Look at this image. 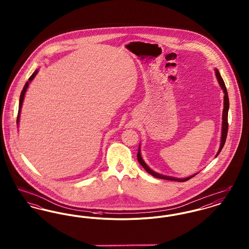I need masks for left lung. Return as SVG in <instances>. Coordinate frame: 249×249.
I'll return each mask as SVG.
<instances>
[{
  "instance_id": "1",
  "label": "left lung",
  "mask_w": 249,
  "mask_h": 249,
  "mask_svg": "<svg viewBox=\"0 0 249 249\" xmlns=\"http://www.w3.org/2000/svg\"><path fill=\"white\" fill-rule=\"evenodd\" d=\"M214 72H215V76L217 78V81L220 85L221 89H223V92H224V108H223V115H222V132H221V140H220V146H219V149L216 153L217 157L218 154L220 153V151L222 150L224 144H225L226 138H227V134H228V111H229V107H230V103H229V96H228V92H227V89H226L225 83L219 73V71L217 69H214ZM137 160L139 161V163L142 166V168L151 176H153L154 178H160V179H165V180H172V181H178V182H185V181H188L190 178L195 177L197 174L193 175V176H190L189 178H173V177H168V176H163V175H160V174H158L154 171H152L148 166L145 164V162L143 161V160L141 157V152H140V146H139V149H138V153H137Z\"/></svg>"
}]
</instances>
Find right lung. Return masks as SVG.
Wrapping results in <instances>:
<instances>
[{"label": "right lung", "instance_id": "obj_1", "mask_svg": "<svg viewBox=\"0 0 249 249\" xmlns=\"http://www.w3.org/2000/svg\"><path fill=\"white\" fill-rule=\"evenodd\" d=\"M37 72H38V70H36L35 72L30 76L29 81H27V83L24 85L23 89H22V91H21L20 98H19V107H18V119H17V124H18V122H19V116H20V111H21V107H22V104H23L24 96H25V93H26V90H27V89H28V87H29V84L31 83L32 80L36 77Z\"/></svg>", "mask_w": 249, "mask_h": 249}]
</instances>
